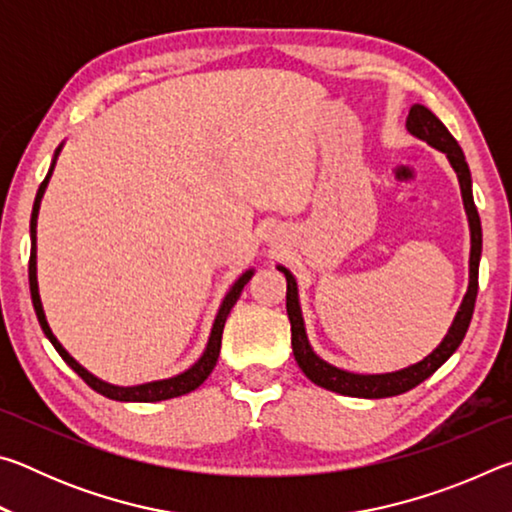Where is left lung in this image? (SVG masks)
Listing matches in <instances>:
<instances>
[{
  "instance_id": "8db88e82",
  "label": "left lung",
  "mask_w": 512,
  "mask_h": 512,
  "mask_svg": "<svg viewBox=\"0 0 512 512\" xmlns=\"http://www.w3.org/2000/svg\"><path fill=\"white\" fill-rule=\"evenodd\" d=\"M406 131L413 137L427 142L433 149L447 155L449 164L456 171L458 185H461V198L467 214V225H470V282H467V291L463 296L461 307H458L456 316L449 325L445 339L436 345V350L427 354L422 361L411 363V366L393 370V372H379V375H363V372H350L343 368H336L325 359H320L314 352L307 336L305 316H302L300 307V293L298 282L287 266L277 264V271L287 277V314L291 320V345L293 357H296L300 370L305 372L307 379L314 381L316 386L327 388V391L348 395V397H366V400H379V397H393L411 391L424 379L431 377L443 363L452 357L458 345L465 339L467 327H470L476 291H479V262H481V248H483V232H481V219L476 212L474 196H472V176L470 167H467L465 155L461 146L447 131L443 121H440L429 108L422 103H413L406 117Z\"/></svg>"
}]
</instances>
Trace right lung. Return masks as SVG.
Returning a JSON list of instances; mask_svg holds the SVG:
<instances>
[{"label":"right lung","mask_w":512,"mask_h":512,"mask_svg":"<svg viewBox=\"0 0 512 512\" xmlns=\"http://www.w3.org/2000/svg\"><path fill=\"white\" fill-rule=\"evenodd\" d=\"M65 144V142H63ZM63 144L58 146L54 158H51L49 164V171L45 180H42V185L38 187V194H36V201H33V210H31V225H29V235H31V259H29V289H31V300H33V309H36V316H38V323L42 327V332L49 339V343L54 345L56 352L63 357V361L67 363L69 368H72L76 375H79L85 384H88L92 391L101 393L103 397H108V400H117V402H162V400H171V397H178V395H185V393H192L196 391L198 386L203 384V381L210 377V372L216 366V359H219V352H221V334H223V325H225V318H228L230 309L235 307V302L239 300L241 291L248 284L250 277H253L255 268H248V271L241 273L235 282H232V287L225 293V298L221 300L219 311H216V318L212 323L210 329V339H207V345L201 357H198L192 366L187 370L178 372V375L167 377V379H155V381H146V384H135V386H117V384H110V381H103L97 375H92L88 368H83L79 361H76L72 354H69L63 343L56 339V334L51 332V327L47 323V316H45V307H42V300H40V289H38V214H40V203H42V196L47 192V185L51 180V173H54L56 167V160L60 151H63Z\"/></svg>","instance_id":"1"}]
</instances>
